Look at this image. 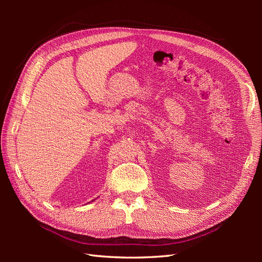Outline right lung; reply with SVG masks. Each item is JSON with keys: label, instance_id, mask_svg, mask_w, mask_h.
<instances>
[{"label": "right lung", "instance_id": "1", "mask_svg": "<svg viewBox=\"0 0 262 262\" xmlns=\"http://www.w3.org/2000/svg\"><path fill=\"white\" fill-rule=\"evenodd\" d=\"M94 200H95V199H94ZM94 200H93V201H94Z\"/></svg>", "mask_w": 262, "mask_h": 262}]
</instances>
